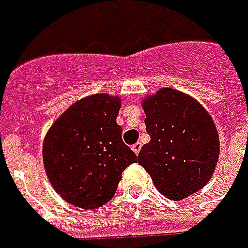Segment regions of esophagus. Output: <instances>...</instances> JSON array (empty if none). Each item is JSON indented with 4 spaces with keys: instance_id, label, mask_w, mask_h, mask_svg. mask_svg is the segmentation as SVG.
Segmentation results:
<instances>
[{
    "instance_id": "34e87169",
    "label": "esophagus",
    "mask_w": 248,
    "mask_h": 248,
    "mask_svg": "<svg viewBox=\"0 0 248 248\" xmlns=\"http://www.w3.org/2000/svg\"><path fill=\"white\" fill-rule=\"evenodd\" d=\"M140 147H142V145H140V142H137V143H134V145L131 146V149H133V151H134V153H135V154H137V155L140 154Z\"/></svg>"
}]
</instances>
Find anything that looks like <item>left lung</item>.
Segmentation results:
<instances>
[{"mask_svg": "<svg viewBox=\"0 0 248 248\" xmlns=\"http://www.w3.org/2000/svg\"><path fill=\"white\" fill-rule=\"evenodd\" d=\"M150 142L138 163L163 197L182 201L211 179L219 159V134L211 115L188 94L163 87L142 99Z\"/></svg>", "mask_w": 248, "mask_h": 248, "instance_id": "obj_1", "label": "left lung"}]
</instances>
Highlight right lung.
Wrapping results in <instances>:
<instances>
[{
    "mask_svg": "<svg viewBox=\"0 0 248 248\" xmlns=\"http://www.w3.org/2000/svg\"><path fill=\"white\" fill-rule=\"evenodd\" d=\"M121 97L93 94L73 103L47 130L42 146L46 175L62 199L79 208L102 207L137 155L117 124Z\"/></svg>",
    "mask_w": 248,
    "mask_h": 248,
    "instance_id": "add662e5",
    "label": "right lung"
}]
</instances>
